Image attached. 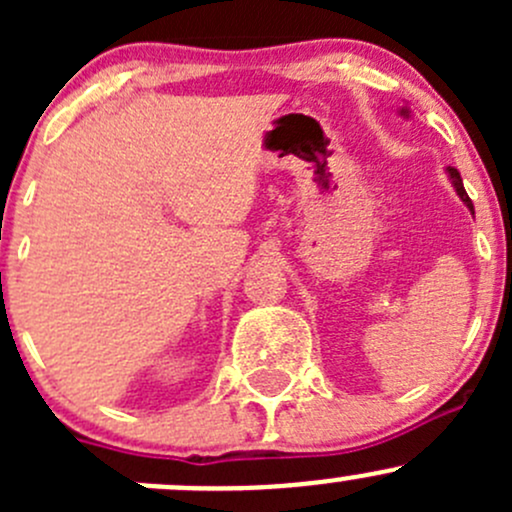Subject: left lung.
Masks as SVG:
<instances>
[{"label": "left lung", "mask_w": 512, "mask_h": 512, "mask_svg": "<svg viewBox=\"0 0 512 512\" xmlns=\"http://www.w3.org/2000/svg\"><path fill=\"white\" fill-rule=\"evenodd\" d=\"M401 116L404 118H409V106H401ZM446 173H448V178H451V183H453V188H456V193H458V198L463 200V203H466V208L471 210L473 213V203H471V198H468V193H466V188H463V180H461V173H458L456 168H451V165H448L446 168Z\"/></svg>", "instance_id": "1"}]
</instances>
